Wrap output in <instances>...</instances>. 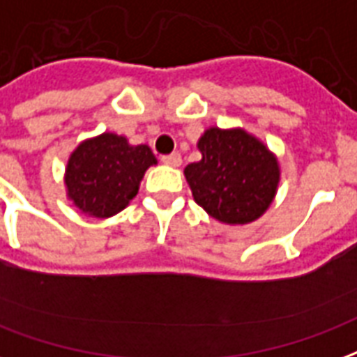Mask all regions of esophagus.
Masks as SVG:
<instances>
[{
	"mask_svg": "<svg viewBox=\"0 0 357 357\" xmlns=\"http://www.w3.org/2000/svg\"><path fill=\"white\" fill-rule=\"evenodd\" d=\"M160 160L168 166H179L181 165V155L179 153H172V155H165V157H160Z\"/></svg>",
	"mask_w": 357,
	"mask_h": 357,
	"instance_id": "esophagus-1",
	"label": "esophagus"
}]
</instances>
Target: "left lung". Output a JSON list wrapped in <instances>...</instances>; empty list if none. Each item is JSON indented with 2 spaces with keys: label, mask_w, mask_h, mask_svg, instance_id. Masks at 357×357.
Returning <instances> with one entry per match:
<instances>
[{
  "label": "left lung",
  "mask_w": 357,
  "mask_h": 357,
  "mask_svg": "<svg viewBox=\"0 0 357 357\" xmlns=\"http://www.w3.org/2000/svg\"><path fill=\"white\" fill-rule=\"evenodd\" d=\"M199 149L202 158L185 166L195 202L229 225H244L261 218L280 181L273 153L240 128L206 130Z\"/></svg>",
  "instance_id": "left-lung-1"
}]
</instances>
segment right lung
<instances>
[{
  "label": "right lung",
  "instance_id": "right-lung-1",
  "mask_svg": "<svg viewBox=\"0 0 357 357\" xmlns=\"http://www.w3.org/2000/svg\"><path fill=\"white\" fill-rule=\"evenodd\" d=\"M153 165L157 158L147 145H130L109 132L86 139L68 160V197L83 213L112 218L138 195L139 181Z\"/></svg>",
  "mask_w": 357,
  "mask_h": 357
}]
</instances>
